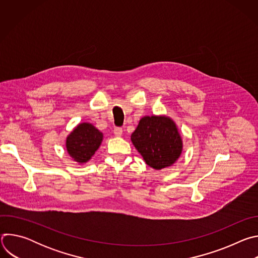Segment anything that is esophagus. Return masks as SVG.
Segmentation results:
<instances>
[{"instance_id": "obj_1", "label": "esophagus", "mask_w": 258, "mask_h": 258, "mask_svg": "<svg viewBox=\"0 0 258 258\" xmlns=\"http://www.w3.org/2000/svg\"><path fill=\"white\" fill-rule=\"evenodd\" d=\"M122 128L121 127H115L114 128V131H113V133H114V135L116 136V137H120L121 135H122Z\"/></svg>"}]
</instances>
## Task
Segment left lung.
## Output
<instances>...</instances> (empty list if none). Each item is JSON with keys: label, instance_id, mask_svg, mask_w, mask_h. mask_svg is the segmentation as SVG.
Instances as JSON below:
<instances>
[{"label": "left lung", "instance_id": "obj_1", "mask_svg": "<svg viewBox=\"0 0 258 258\" xmlns=\"http://www.w3.org/2000/svg\"><path fill=\"white\" fill-rule=\"evenodd\" d=\"M131 140L145 162L157 170L172 165L182 150L177 127L166 116L143 117Z\"/></svg>", "mask_w": 258, "mask_h": 258}]
</instances>
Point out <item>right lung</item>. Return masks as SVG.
Listing matches in <instances>:
<instances>
[{
    "mask_svg": "<svg viewBox=\"0 0 258 258\" xmlns=\"http://www.w3.org/2000/svg\"><path fill=\"white\" fill-rule=\"evenodd\" d=\"M103 140V134L91 123H80L66 139V149L72 159L79 163L88 162Z\"/></svg>",
    "mask_w": 258,
    "mask_h": 258,
    "instance_id": "right-lung-1",
    "label": "right lung"
}]
</instances>
